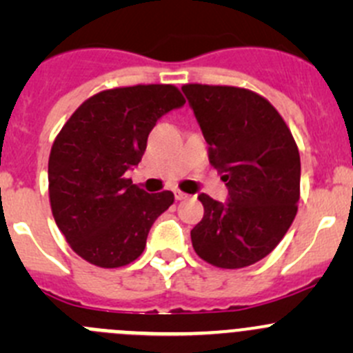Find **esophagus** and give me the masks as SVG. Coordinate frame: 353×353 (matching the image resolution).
<instances>
[{
  "instance_id": "34e87169",
  "label": "esophagus",
  "mask_w": 353,
  "mask_h": 353,
  "mask_svg": "<svg viewBox=\"0 0 353 353\" xmlns=\"http://www.w3.org/2000/svg\"><path fill=\"white\" fill-rule=\"evenodd\" d=\"M174 196H176L177 201H181V199H188V198H190V194L183 193V191H179V190H174Z\"/></svg>"
}]
</instances>
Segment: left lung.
I'll use <instances>...</instances> for the list:
<instances>
[{
    "label": "left lung",
    "instance_id": "left-lung-1",
    "mask_svg": "<svg viewBox=\"0 0 353 353\" xmlns=\"http://www.w3.org/2000/svg\"><path fill=\"white\" fill-rule=\"evenodd\" d=\"M229 188L225 205L198 196L205 215L191 230L196 254L237 270L268 256L287 234L301 198V157L287 123L265 97L229 85H183Z\"/></svg>",
    "mask_w": 353,
    "mask_h": 353
}]
</instances>
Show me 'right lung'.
<instances>
[{
  "label": "right lung",
  "mask_w": 353,
  "mask_h": 353,
  "mask_svg": "<svg viewBox=\"0 0 353 353\" xmlns=\"http://www.w3.org/2000/svg\"><path fill=\"white\" fill-rule=\"evenodd\" d=\"M174 85L102 90L66 121L49 155V201L56 225L85 261L130 265L143 252L154 222L174 203L128 179L159 117L184 105Z\"/></svg>",
  "instance_id": "right-lung-1"
}]
</instances>
